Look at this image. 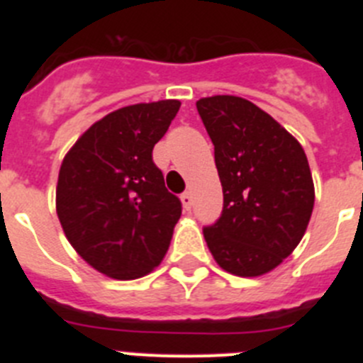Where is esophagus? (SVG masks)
<instances>
[{
  "mask_svg": "<svg viewBox=\"0 0 363 363\" xmlns=\"http://www.w3.org/2000/svg\"><path fill=\"white\" fill-rule=\"evenodd\" d=\"M182 203H184V209L185 211H191L192 196H191V194H189V192H184V194H182Z\"/></svg>",
  "mask_w": 363,
  "mask_h": 363,
  "instance_id": "esophagus-1",
  "label": "esophagus"
}]
</instances>
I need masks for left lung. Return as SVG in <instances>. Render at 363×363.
<instances>
[{
    "label": "left lung",
    "instance_id": "left-lung-1",
    "mask_svg": "<svg viewBox=\"0 0 363 363\" xmlns=\"http://www.w3.org/2000/svg\"><path fill=\"white\" fill-rule=\"evenodd\" d=\"M196 108L223 189V211L203 227L205 242L223 271L265 274L296 249L311 220L306 152L274 118L238 96L201 98Z\"/></svg>",
    "mask_w": 363,
    "mask_h": 363
}]
</instances>
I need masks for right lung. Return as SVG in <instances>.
Segmentation results:
<instances>
[{
	"label": "right lung",
	"mask_w": 363,
	"mask_h": 363,
	"mask_svg": "<svg viewBox=\"0 0 363 363\" xmlns=\"http://www.w3.org/2000/svg\"><path fill=\"white\" fill-rule=\"evenodd\" d=\"M178 99L118 108L82 134L63 158L56 211L86 264L116 280L158 267L182 216L152 162L154 145L179 111Z\"/></svg>",
	"instance_id": "add662e5"
}]
</instances>
